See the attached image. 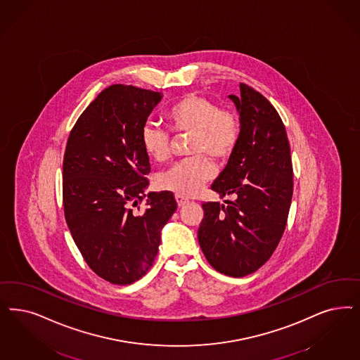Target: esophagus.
Segmentation results:
<instances>
[{
  "instance_id": "1",
  "label": "esophagus",
  "mask_w": 360,
  "mask_h": 360,
  "mask_svg": "<svg viewBox=\"0 0 360 360\" xmlns=\"http://www.w3.org/2000/svg\"><path fill=\"white\" fill-rule=\"evenodd\" d=\"M175 200H176L178 207H184L186 203H188V200L186 198H184V197H181V195H175Z\"/></svg>"
}]
</instances>
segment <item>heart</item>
<instances>
[{
	"label": "heart",
	"mask_w": 360,
	"mask_h": 360,
	"mask_svg": "<svg viewBox=\"0 0 360 360\" xmlns=\"http://www.w3.org/2000/svg\"><path fill=\"white\" fill-rule=\"evenodd\" d=\"M166 120L175 133H191L188 153L195 155L178 162L160 176V186L181 197H193L209 182L214 174V160H224L236 148L239 124L234 114L219 108L198 94H186L166 112ZM141 142L151 160L166 161L170 155V136L153 122L141 130Z\"/></svg>",
	"instance_id": "1"
}]
</instances>
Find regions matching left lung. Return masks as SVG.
<instances>
[{
  "label": "left lung",
  "instance_id": "obj_1",
  "mask_svg": "<svg viewBox=\"0 0 360 360\" xmlns=\"http://www.w3.org/2000/svg\"><path fill=\"white\" fill-rule=\"evenodd\" d=\"M230 94L239 114V138L211 190L236 200L203 203L199 246L219 273L240 278L270 259L285 231L292 198V163L285 124L273 105L240 85Z\"/></svg>",
  "mask_w": 360,
  "mask_h": 360
}]
</instances>
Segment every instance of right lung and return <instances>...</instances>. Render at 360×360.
Segmentation results:
<instances>
[{
  "label": "right lung",
  "mask_w": 360,
  "mask_h": 360,
  "mask_svg": "<svg viewBox=\"0 0 360 360\" xmlns=\"http://www.w3.org/2000/svg\"><path fill=\"white\" fill-rule=\"evenodd\" d=\"M163 94L112 85L81 114L63 158V209L75 245L94 273L130 285L149 271L173 193H149V155L141 130ZM148 198L146 210L137 203Z\"/></svg>",
  "instance_id": "obj_1"
}]
</instances>
